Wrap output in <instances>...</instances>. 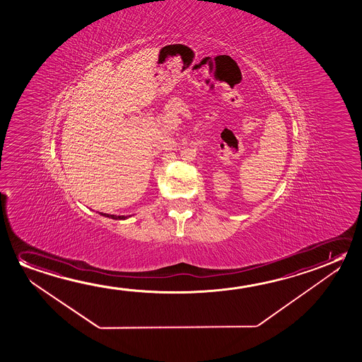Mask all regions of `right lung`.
I'll return each instance as SVG.
<instances>
[{"label": "right lung", "instance_id": "right-lung-1", "mask_svg": "<svg viewBox=\"0 0 362 362\" xmlns=\"http://www.w3.org/2000/svg\"><path fill=\"white\" fill-rule=\"evenodd\" d=\"M99 215H102V216H105V218H113V220H126V218H131L132 215H110V214H104L99 213Z\"/></svg>", "mask_w": 362, "mask_h": 362}]
</instances>
